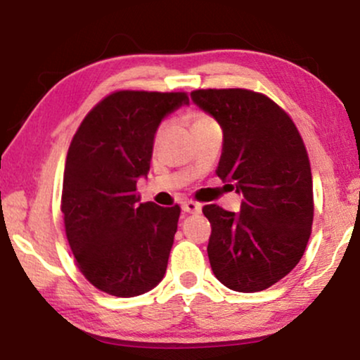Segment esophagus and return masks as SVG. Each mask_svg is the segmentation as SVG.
I'll list each match as a JSON object with an SVG mask.
<instances>
[{"mask_svg": "<svg viewBox=\"0 0 360 360\" xmlns=\"http://www.w3.org/2000/svg\"><path fill=\"white\" fill-rule=\"evenodd\" d=\"M183 210L188 214H200L202 207H200V204L194 202V200H186V202H183Z\"/></svg>", "mask_w": 360, "mask_h": 360, "instance_id": "34e87169", "label": "esophagus"}]
</instances>
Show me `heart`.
<instances>
[{"instance_id": "b5f03b06", "label": "heart", "mask_w": 360, "mask_h": 360, "mask_svg": "<svg viewBox=\"0 0 360 360\" xmlns=\"http://www.w3.org/2000/svg\"><path fill=\"white\" fill-rule=\"evenodd\" d=\"M186 122L189 123L191 127V131H198L200 128H205L209 127V124H215L214 120L209 117V115L205 113H200V112H189L186 115Z\"/></svg>"}]
</instances>
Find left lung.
Wrapping results in <instances>:
<instances>
[{
  "label": "left lung",
  "instance_id": "8db88e82",
  "mask_svg": "<svg viewBox=\"0 0 360 360\" xmlns=\"http://www.w3.org/2000/svg\"><path fill=\"white\" fill-rule=\"evenodd\" d=\"M193 102L220 124L215 174L242 194L240 212L204 205L207 255L220 283L240 293L270 288L303 257L313 225V177L293 120L245 89L194 90Z\"/></svg>",
  "mask_w": 360,
  "mask_h": 360
}]
</instances>
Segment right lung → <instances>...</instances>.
<instances>
[{"mask_svg": "<svg viewBox=\"0 0 360 360\" xmlns=\"http://www.w3.org/2000/svg\"><path fill=\"white\" fill-rule=\"evenodd\" d=\"M184 92L122 90L90 110L72 138L62 184L65 236L77 265L95 288L133 298L166 273L181 209L140 202L162 118Z\"/></svg>", "mask_w": 360, "mask_h": 360, "instance_id": "right-lung-1", "label": "right lung"}]
</instances>
